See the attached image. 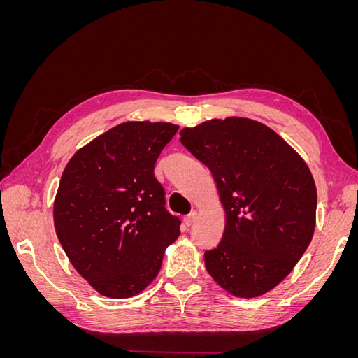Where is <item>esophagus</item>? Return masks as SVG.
I'll list each match as a JSON object with an SVG mask.
<instances>
[{"label":"esophagus","instance_id":"1","mask_svg":"<svg viewBox=\"0 0 358 358\" xmlns=\"http://www.w3.org/2000/svg\"><path fill=\"white\" fill-rule=\"evenodd\" d=\"M196 220H197V212L194 210V212H191L189 215H187L185 218H183V222H185L187 227H191L194 222H196Z\"/></svg>","mask_w":358,"mask_h":358}]
</instances>
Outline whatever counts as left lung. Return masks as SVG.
<instances>
[{"label":"left lung","instance_id":"1","mask_svg":"<svg viewBox=\"0 0 358 358\" xmlns=\"http://www.w3.org/2000/svg\"><path fill=\"white\" fill-rule=\"evenodd\" d=\"M180 142L212 173L225 212L204 266L229 294L254 299L291 273L317 222V187L296 149L267 125L229 116L180 129Z\"/></svg>","mask_w":358,"mask_h":358}]
</instances>
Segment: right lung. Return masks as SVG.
I'll return each instance as SVG.
<instances>
[{
    "label": "right lung",
    "mask_w": 358,
    "mask_h": 358,
    "mask_svg": "<svg viewBox=\"0 0 358 358\" xmlns=\"http://www.w3.org/2000/svg\"><path fill=\"white\" fill-rule=\"evenodd\" d=\"M178 129L170 122H122L80 148L62 171L53 201L58 241L101 296L140 294L180 234L154 176L157 158Z\"/></svg>",
    "instance_id": "add662e5"
}]
</instances>
